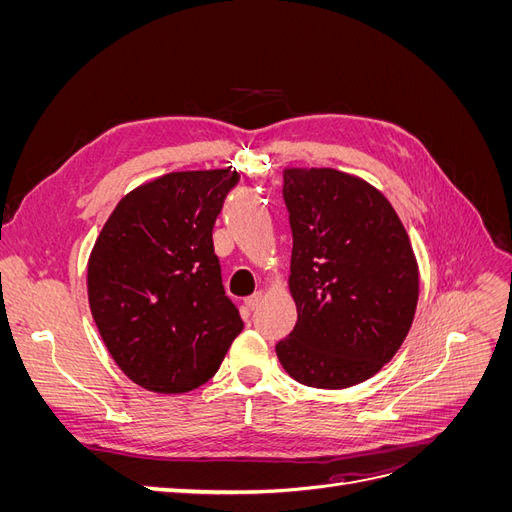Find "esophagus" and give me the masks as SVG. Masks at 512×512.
Segmentation results:
<instances>
[{
	"label": "esophagus",
	"instance_id": "1",
	"mask_svg": "<svg viewBox=\"0 0 512 512\" xmlns=\"http://www.w3.org/2000/svg\"><path fill=\"white\" fill-rule=\"evenodd\" d=\"M260 301H262V290H256V292L252 294V297L245 299V307H247V309H256V307L260 305Z\"/></svg>",
	"mask_w": 512,
	"mask_h": 512
}]
</instances>
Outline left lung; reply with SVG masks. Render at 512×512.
<instances>
[{
    "label": "left lung",
    "mask_w": 512,
    "mask_h": 512,
    "mask_svg": "<svg viewBox=\"0 0 512 512\" xmlns=\"http://www.w3.org/2000/svg\"><path fill=\"white\" fill-rule=\"evenodd\" d=\"M284 203L297 324L275 344L277 359L305 386L346 389L378 374L412 327L408 232L376 188L333 168H288Z\"/></svg>",
    "instance_id": "8db88e82"
}]
</instances>
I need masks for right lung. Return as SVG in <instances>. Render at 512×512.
Segmentation results:
<instances>
[{
  "instance_id": "add662e5",
  "label": "right lung",
  "mask_w": 512,
  "mask_h": 512,
  "mask_svg": "<svg viewBox=\"0 0 512 512\" xmlns=\"http://www.w3.org/2000/svg\"><path fill=\"white\" fill-rule=\"evenodd\" d=\"M235 170H185L119 200L91 250V316L119 369L153 393L205 384L243 322L226 297L213 224Z\"/></svg>"
}]
</instances>
